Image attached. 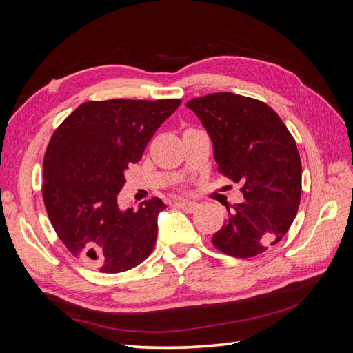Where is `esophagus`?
<instances>
[{"instance_id":"34e87169","label":"esophagus","mask_w":353,"mask_h":353,"mask_svg":"<svg viewBox=\"0 0 353 353\" xmlns=\"http://www.w3.org/2000/svg\"><path fill=\"white\" fill-rule=\"evenodd\" d=\"M178 208L179 209H183L184 212H187V213H193V212H196L197 210V208H199V205L196 201H190V200H179L178 203Z\"/></svg>"}]
</instances>
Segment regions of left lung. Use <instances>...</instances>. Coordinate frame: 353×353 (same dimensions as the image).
<instances>
[{"instance_id": "left-lung-1", "label": "left lung", "mask_w": 353, "mask_h": 353, "mask_svg": "<svg viewBox=\"0 0 353 353\" xmlns=\"http://www.w3.org/2000/svg\"><path fill=\"white\" fill-rule=\"evenodd\" d=\"M213 143L218 170L240 183L244 200L213 234L212 244L234 258H253L275 245L296 218L302 163L294 138L268 104L232 92L190 100Z\"/></svg>"}]
</instances>
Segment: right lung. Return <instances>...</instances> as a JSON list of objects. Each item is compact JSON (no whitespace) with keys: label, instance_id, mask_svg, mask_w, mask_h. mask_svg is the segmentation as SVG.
Wrapping results in <instances>:
<instances>
[{"label":"right lung","instance_id":"1","mask_svg":"<svg viewBox=\"0 0 353 353\" xmlns=\"http://www.w3.org/2000/svg\"><path fill=\"white\" fill-rule=\"evenodd\" d=\"M181 100L87 101L52 134L44 156L42 199L66 249L90 266L117 274L144 262L156 244L153 197L137 210L117 206L125 170L140 162L148 141Z\"/></svg>","mask_w":353,"mask_h":353}]
</instances>
